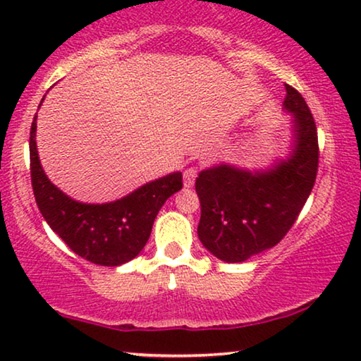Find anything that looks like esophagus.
<instances>
[{
  "mask_svg": "<svg viewBox=\"0 0 361 361\" xmlns=\"http://www.w3.org/2000/svg\"><path fill=\"white\" fill-rule=\"evenodd\" d=\"M197 177V169L195 167H187L184 171V187H192L195 182Z\"/></svg>",
  "mask_w": 361,
  "mask_h": 361,
  "instance_id": "esophagus-1",
  "label": "esophagus"
}]
</instances>
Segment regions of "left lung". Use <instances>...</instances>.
<instances>
[{
    "label": "left lung",
    "mask_w": 361,
    "mask_h": 361,
    "mask_svg": "<svg viewBox=\"0 0 361 361\" xmlns=\"http://www.w3.org/2000/svg\"><path fill=\"white\" fill-rule=\"evenodd\" d=\"M284 108L294 118L288 159L266 171L220 164L195 180L200 200L197 233L212 255L241 263L284 238L307 202L319 167L317 128L302 95L286 83Z\"/></svg>",
    "instance_id": "8db88e82"
}]
</instances>
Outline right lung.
Masks as SVG:
<instances>
[{"label": "right lung", "mask_w": 361, "mask_h": 361, "mask_svg": "<svg viewBox=\"0 0 361 361\" xmlns=\"http://www.w3.org/2000/svg\"><path fill=\"white\" fill-rule=\"evenodd\" d=\"M36 120L37 115L29 136V156L34 197L44 220L73 253L90 263L120 266L131 261L149 240L161 207L182 189V172L147 182L120 200L82 204L47 179L37 154Z\"/></svg>", "instance_id": "obj_1"}]
</instances>
